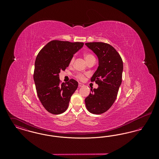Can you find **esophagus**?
I'll list each match as a JSON object with an SVG mask.
<instances>
[{
    "instance_id": "34e87169",
    "label": "esophagus",
    "mask_w": 159,
    "mask_h": 159,
    "mask_svg": "<svg viewBox=\"0 0 159 159\" xmlns=\"http://www.w3.org/2000/svg\"><path fill=\"white\" fill-rule=\"evenodd\" d=\"M84 86V84L82 83H79V87H82Z\"/></svg>"
}]
</instances>
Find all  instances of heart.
<instances>
[{"mask_svg":"<svg viewBox=\"0 0 159 159\" xmlns=\"http://www.w3.org/2000/svg\"><path fill=\"white\" fill-rule=\"evenodd\" d=\"M84 59H85V60L87 62V61H88L89 60H92V59H93V58H95V57L91 54V53H85L84 55ZM74 60H75V58H74V57H73L72 58H71V60L70 61V64H72L73 62V61H74ZM76 77L78 79H80V80H82L83 79V75H77V76H76Z\"/></svg>","mask_w":159,"mask_h":159,"instance_id":"obj_1","label":"heart"}]
</instances>
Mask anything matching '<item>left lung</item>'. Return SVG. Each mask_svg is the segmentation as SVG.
<instances>
[{
  "label": "left lung",
  "instance_id": "left-lung-1",
  "mask_svg": "<svg viewBox=\"0 0 159 159\" xmlns=\"http://www.w3.org/2000/svg\"><path fill=\"white\" fill-rule=\"evenodd\" d=\"M86 46L98 59V67L91 77L98 84L97 89L85 98L87 110L92 114L107 111L113 104L121 85L123 64L121 57L112 46L103 42H90Z\"/></svg>",
  "mask_w": 159,
  "mask_h": 159
}]
</instances>
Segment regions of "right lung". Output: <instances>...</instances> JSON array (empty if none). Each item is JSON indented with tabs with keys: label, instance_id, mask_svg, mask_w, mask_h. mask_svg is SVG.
Instances as JSON below:
<instances>
[{
	"label": "right lung",
	"instance_id": "add662e5",
	"mask_svg": "<svg viewBox=\"0 0 159 159\" xmlns=\"http://www.w3.org/2000/svg\"><path fill=\"white\" fill-rule=\"evenodd\" d=\"M84 43L52 40L38 53L35 61L34 81L38 97L46 110L53 114L66 111L78 82L71 79L67 84L60 83L59 73L69 66L74 54Z\"/></svg>",
	"mask_w": 159,
	"mask_h": 159
}]
</instances>
